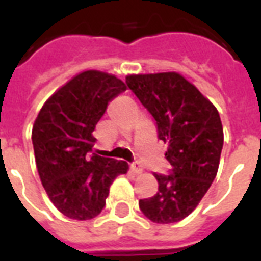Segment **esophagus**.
Wrapping results in <instances>:
<instances>
[{
    "label": "esophagus",
    "instance_id": "esophagus-1",
    "mask_svg": "<svg viewBox=\"0 0 261 261\" xmlns=\"http://www.w3.org/2000/svg\"><path fill=\"white\" fill-rule=\"evenodd\" d=\"M131 172L135 174H139V173H142L143 169H142V165L139 163H134V164H131Z\"/></svg>",
    "mask_w": 261,
    "mask_h": 261
}]
</instances>
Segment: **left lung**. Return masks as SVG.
I'll return each instance as SVG.
<instances>
[{
    "label": "left lung",
    "mask_w": 261,
    "mask_h": 261,
    "mask_svg": "<svg viewBox=\"0 0 261 261\" xmlns=\"http://www.w3.org/2000/svg\"><path fill=\"white\" fill-rule=\"evenodd\" d=\"M126 84L154 118L172 165L171 174L154 173L159 192L141 199L139 208L155 223L178 222L196 208L218 172L223 146L218 111L174 71L127 75Z\"/></svg>",
    "instance_id": "left-lung-1"
}]
</instances>
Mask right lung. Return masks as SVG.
<instances>
[{"instance_id":"1","label":"right lung","mask_w":261,"mask_h":261,"mask_svg":"<svg viewBox=\"0 0 261 261\" xmlns=\"http://www.w3.org/2000/svg\"><path fill=\"white\" fill-rule=\"evenodd\" d=\"M124 90L115 75L83 71L43 104L35 120L32 143L39 176L51 202L67 218L97 217L112 181L127 173L124 161L92 153L94 127L108 102Z\"/></svg>"}]
</instances>
